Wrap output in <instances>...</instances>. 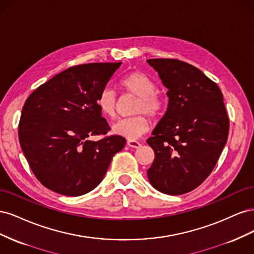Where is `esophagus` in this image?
<instances>
[{"instance_id": "1", "label": "esophagus", "mask_w": 254, "mask_h": 254, "mask_svg": "<svg viewBox=\"0 0 254 254\" xmlns=\"http://www.w3.org/2000/svg\"><path fill=\"white\" fill-rule=\"evenodd\" d=\"M127 145L129 146V147H133V148H139L140 146H141L140 142L134 141V140H128L127 141Z\"/></svg>"}]
</instances>
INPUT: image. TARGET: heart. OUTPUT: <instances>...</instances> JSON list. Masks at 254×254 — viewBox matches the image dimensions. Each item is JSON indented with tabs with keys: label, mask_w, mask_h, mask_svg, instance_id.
<instances>
[{
	"label": "heart",
	"mask_w": 254,
	"mask_h": 254,
	"mask_svg": "<svg viewBox=\"0 0 254 254\" xmlns=\"http://www.w3.org/2000/svg\"><path fill=\"white\" fill-rule=\"evenodd\" d=\"M119 84L126 93L137 96L133 108V113L136 115L114 123L112 131L114 134L128 140H136L149 130L150 122L145 114L155 121L162 118L166 107L165 99L161 92L157 90L156 80L142 71L126 74L120 79ZM118 105V95L110 88H105L97 97L99 111L109 119L115 118Z\"/></svg>",
	"instance_id": "1"
}]
</instances>
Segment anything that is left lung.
Here are the masks:
<instances>
[{"instance_id": "left-lung-1", "label": "left lung", "mask_w": 254, "mask_h": 254, "mask_svg": "<svg viewBox=\"0 0 254 254\" xmlns=\"http://www.w3.org/2000/svg\"><path fill=\"white\" fill-rule=\"evenodd\" d=\"M168 89L164 117L147 144L155 160L147 171L161 193L182 195L210 176L229 134V118L218 86L196 66L178 59H148Z\"/></svg>"}]
</instances>
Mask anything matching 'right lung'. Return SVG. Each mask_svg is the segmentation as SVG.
Returning a JSON list of instances; mask_svg holds the SVG:
<instances>
[{"mask_svg": "<svg viewBox=\"0 0 254 254\" xmlns=\"http://www.w3.org/2000/svg\"><path fill=\"white\" fill-rule=\"evenodd\" d=\"M122 63L75 65L38 87L23 106L19 141L36 178L64 196H80L104 179L126 144L102 118L97 97Z\"/></svg>", "mask_w": 254, "mask_h": 254, "instance_id": "obj_1", "label": "right lung"}]
</instances>
